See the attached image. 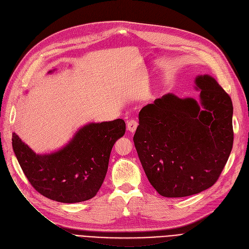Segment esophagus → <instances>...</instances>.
I'll list each match as a JSON object with an SVG mask.
<instances>
[{
  "label": "esophagus",
  "instance_id": "34e87169",
  "mask_svg": "<svg viewBox=\"0 0 249 249\" xmlns=\"http://www.w3.org/2000/svg\"><path fill=\"white\" fill-rule=\"evenodd\" d=\"M138 127V122L136 120H130L127 122V129L130 132H135L136 129Z\"/></svg>",
  "mask_w": 249,
  "mask_h": 249
}]
</instances>
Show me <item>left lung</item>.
<instances>
[{"label": "left lung", "mask_w": 249, "mask_h": 249, "mask_svg": "<svg viewBox=\"0 0 249 249\" xmlns=\"http://www.w3.org/2000/svg\"><path fill=\"white\" fill-rule=\"evenodd\" d=\"M201 106L167 94L143 107L133 137L145 175L160 195L181 198L218 180L233 146L230 96L210 75H200Z\"/></svg>", "instance_id": "8db88e82"}]
</instances>
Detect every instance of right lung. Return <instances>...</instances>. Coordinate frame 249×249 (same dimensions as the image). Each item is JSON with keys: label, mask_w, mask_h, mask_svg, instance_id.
Masks as SVG:
<instances>
[{"label": "right lung", "mask_w": 249, "mask_h": 249, "mask_svg": "<svg viewBox=\"0 0 249 249\" xmlns=\"http://www.w3.org/2000/svg\"><path fill=\"white\" fill-rule=\"evenodd\" d=\"M122 119L90 123L57 152L38 155L14 133L12 146L24 175L44 197L60 203L94 198L108 171L114 143L125 133Z\"/></svg>", "instance_id": "add662e5"}]
</instances>
